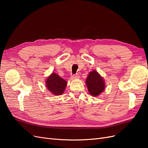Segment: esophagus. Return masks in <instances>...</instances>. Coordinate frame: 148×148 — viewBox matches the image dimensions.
Listing matches in <instances>:
<instances>
[{
  "mask_svg": "<svg viewBox=\"0 0 148 148\" xmlns=\"http://www.w3.org/2000/svg\"><path fill=\"white\" fill-rule=\"evenodd\" d=\"M71 79H78L79 78V76L78 75H73L71 77Z\"/></svg>",
  "mask_w": 148,
  "mask_h": 148,
  "instance_id": "1",
  "label": "esophagus"
}]
</instances>
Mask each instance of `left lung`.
<instances>
[{
    "mask_svg": "<svg viewBox=\"0 0 148 148\" xmlns=\"http://www.w3.org/2000/svg\"><path fill=\"white\" fill-rule=\"evenodd\" d=\"M86 84L91 95L97 97L105 90L104 79L95 70L89 72L86 79Z\"/></svg>",
    "mask_w": 148,
    "mask_h": 148,
    "instance_id": "obj_1",
    "label": "left lung"
}]
</instances>
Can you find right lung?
I'll use <instances>...</instances> for the list:
<instances>
[{"mask_svg":"<svg viewBox=\"0 0 148 148\" xmlns=\"http://www.w3.org/2000/svg\"><path fill=\"white\" fill-rule=\"evenodd\" d=\"M67 82L56 73H52L46 79L48 90L53 95H61L65 91Z\"/></svg>","mask_w":148,"mask_h":148,"instance_id":"add662e5","label":"right lung"}]
</instances>
